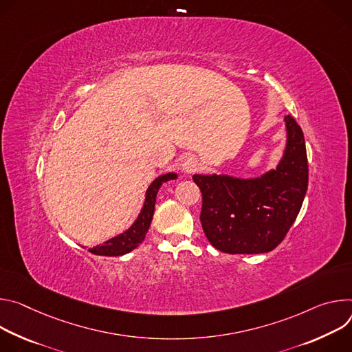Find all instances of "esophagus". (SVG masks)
<instances>
[{
    "label": "esophagus",
    "instance_id": "esophagus-1",
    "mask_svg": "<svg viewBox=\"0 0 352 352\" xmlns=\"http://www.w3.org/2000/svg\"><path fill=\"white\" fill-rule=\"evenodd\" d=\"M197 160L194 158L192 155H187L186 158L183 160V164H182V168H183V170L186 172V173H191V172H194L197 169Z\"/></svg>",
    "mask_w": 352,
    "mask_h": 352
}]
</instances>
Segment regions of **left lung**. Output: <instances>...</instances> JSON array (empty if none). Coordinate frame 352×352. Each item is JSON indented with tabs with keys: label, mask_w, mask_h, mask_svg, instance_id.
I'll use <instances>...</instances> for the list:
<instances>
[{
	"label": "left lung",
	"mask_w": 352,
	"mask_h": 352,
	"mask_svg": "<svg viewBox=\"0 0 352 352\" xmlns=\"http://www.w3.org/2000/svg\"><path fill=\"white\" fill-rule=\"evenodd\" d=\"M288 141L276 170L257 179L194 175L203 194L200 221L210 243L230 254L276 249L295 222L307 190V156L302 129L285 116Z\"/></svg>",
	"instance_id": "8db88e82"
}]
</instances>
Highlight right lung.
I'll return each mask as SVG.
<instances>
[{
    "label": "right lung",
    "mask_w": 352,
    "mask_h": 352,
    "mask_svg": "<svg viewBox=\"0 0 352 352\" xmlns=\"http://www.w3.org/2000/svg\"><path fill=\"white\" fill-rule=\"evenodd\" d=\"M173 179H176L175 173H166V175L160 176L158 179H155L152 182V184L149 186V188L146 190L144 207H142L137 221L133 223V226L130 229H127L124 233H122V235L102 243L100 246L91 249L89 252L94 254H98V256H122V254H126V253L134 250L144 241L146 232L149 229V225H151V221L153 217V210H155L156 192H158L162 183H165L168 180H173Z\"/></svg>",
    "instance_id": "add662e5"
}]
</instances>
